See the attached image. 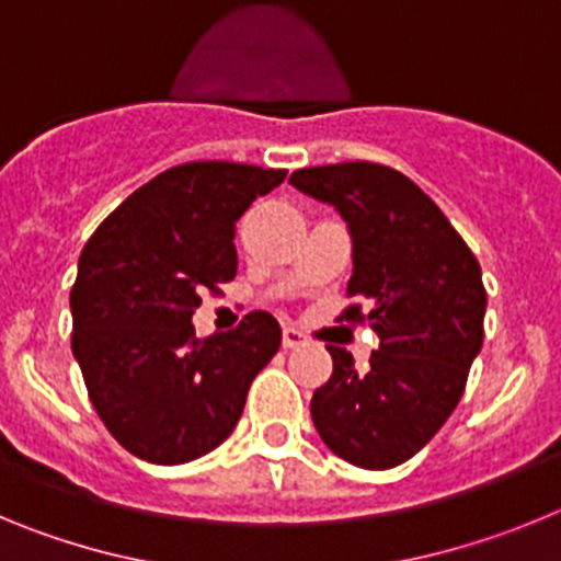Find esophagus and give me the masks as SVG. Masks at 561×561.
<instances>
[{
  "label": "esophagus",
  "mask_w": 561,
  "mask_h": 561,
  "mask_svg": "<svg viewBox=\"0 0 561 561\" xmlns=\"http://www.w3.org/2000/svg\"><path fill=\"white\" fill-rule=\"evenodd\" d=\"M306 334L295 325H284V348H304L306 345Z\"/></svg>",
  "instance_id": "obj_1"
}]
</instances>
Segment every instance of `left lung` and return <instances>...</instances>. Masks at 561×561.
Returning a JSON list of instances; mask_svg holds the SVG:
<instances>
[{
  "label": "left lung",
  "instance_id": "8db88e82",
  "mask_svg": "<svg viewBox=\"0 0 561 561\" xmlns=\"http://www.w3.org/2000/svg\"><path fill=\"white\" fill-rule=\"evenodd\" d=\"M291 185L348 225V297L368 306L379 351L368 368L329 345L334 374L311 396L325 447L362 469L413 458L458 408L483 348L485 289L478 257L427 193L376 162L304 168Z\"/></svg>",
  "mask_w": 561,
  "mask_h": 561
}]
</instances>
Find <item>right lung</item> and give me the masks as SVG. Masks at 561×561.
<instances>
[{"instance_id": "1", "label": "right lung", "mask_w": 561, "mask_h": 561, "mask_svg": "<svg viewBox=\"0 0 561 561\" xmlns=\"http://www.w3.org/2000/svg\"><path fill=\"white\" fill-rule=\"evenodd\" d=\"M286 171L187 162L134 191L89 238L69 295L72 354L108 433L148 463L213 453L236 430L247 390L280 348V325L252 311L196 336L202 291L236 277V225Z\"/></svg>"}]
</instances>
